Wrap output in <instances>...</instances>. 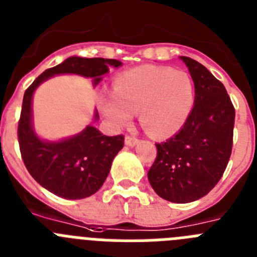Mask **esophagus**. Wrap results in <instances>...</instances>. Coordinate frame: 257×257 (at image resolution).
Instances as JSON below:
<instances>
[{"instance_id": "esophagus-1", "label": "esophagus", "mask_w": 257, "mask_h": 257, "mask_svg": "<svg viewBox=\"0 0 257 257\" xmlns=\"http://www.w3.org/2000/svg\"><path fill=\"white\" fill-rule=\"evenodd\" d=\"M138 142H139V140L136 139V138H134V136L127 135L126 138H124V144H126L127 147H135V145L138 144Z\"/></svg>"}]
</instances>
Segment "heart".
Masks as SVG:
<instances>
[{"mask_svg":"<svg viewBox=\"0 0 257 257\" xmlns=\"http://www.w3.org/2000/svg\"><path fill=\"white\" fill-rule=\"evenodd\" d=\"M194 104V86L183 70L145 64L117 74L113 94L101 97L103 114L115 126H127L136 112L151 135L167 138L187 122Z\"/></svg>","mask_w":257,"mask_h":257,"instance_id":"obj_1","label":"heart"}]
</instances>
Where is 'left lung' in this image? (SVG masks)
I'll return each instance as SVG.
<instances>
[{
    "label": "left lung",
    "instance_id": "left-lung-1",
    "mask_svg": "<svg viewBox=\"0 0 257 257\" xmlns=\"http://www.w3.org/2000/svg\"><path fill=\"white\" fill-rule=\"evenodd\" d=\"M180 59L194 82V105L181 130L156 144L148 180L161 198L188 203L205 197L225 171L235 110L224 85L207 68L188 56Z\"/></svg>",
    "mask_w": 257,
    "mask_h": 257
}]
</instances>
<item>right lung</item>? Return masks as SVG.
<instances>
[{
  "instance_id": "1",
  "label": "right lung",
  "mask_w": 257,
  "mask_h": 257,
  "mask_svg": "<svg viewBox=\"0 0 257 257\" xmlns=\"http://www.w3.org/2000/svg\"><path fill=\"white\" fill-rule=\"evenodd\" d=\"M115 59L70 56L54 68L46 69L24 92L22 114L18 126L20 153L27 170L41 187L65 199H82L92 196L105 181L114 157L123 148V135H103L88 124L77 135L58 142L41 139L33 128L32 100L36 88L58 74H78L101 81L109 68L121 67ZM99 119L97 110L94 121Z\"/></svg>"
}]
</instances>
